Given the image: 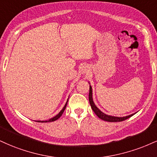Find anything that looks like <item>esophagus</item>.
I'll return each mask as SVG.
<instances>
[{
	"label": "esophagus",
	"instance_id": "34e87169",
	"mask_svg": "<svg viewBox=\"0 0 157 157\" xmlns=\"http://www.w3.org/2000/svg\"><path fill=\"white\" fill-rule=\"evenodd\" d=\"M88 69H82V72H83V73H86V72H88Z\"/></svg>",
	"mask_w": 157,
	"mask_h": 157
}]
</instances>
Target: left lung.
<instances>
[{
    "mask_svg": "<svg viewBox=\"0 0 157 157\" xmlns=\"http://www.w3.org/2000/svg\"><path fill=\"white\" fill-rule=\"evenodd\" d=\"M89 102L90 106H91L92 109L94 110V112L95 113V114L99 117L100 119L105 121H108V122H119V121H125L127 119V118H130L133 116L134 114L129 115V116H124V117H116V116H108V115L105 114V113L101 112L99 109L97 108V107L96 106L95 104H94V101H93V97H92V88L91 86H90V88H89Z\"/></svg>",
    "mask_w": 157,
    "mask_h": 157,
    "instance_id": "8db88e82",
    "label": "left lung"
}]
</instances>
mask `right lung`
I'll use <instances>...</instances> for the list:
<instances>
[{
	"label": "right lung",
	"mask_w": 157,
	"mask_h": 157,
	"mask_svg": "<svg viewBox=\"0 0 157 157\" xmlns=\"http://www.w3.org/2000/svg\"><path fill=\"white\" fill-rule=\"evenodd\" d=\"M67 102H68V101H67V103H66L65 106L63 107V108L61 110H60V112L59 113H58V114L57 115V116H55V117H53V118H50V119H49L48 121H38V122H41V123H47V122H52V121H55L58 120V118H59L60 117L62 116V114H63V113L64 112V110H65V109H66V107H67Z\"/></svg>",
	"instance_id": "right-lung-1"
}]
</instances>
